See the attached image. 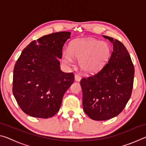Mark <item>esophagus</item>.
<instances>
[{"label":"esophagus","mask_w":146,"mask_h":146,"mask_svg":"<svg viewBox=\"0 0 146 146\" xmlns=\"http://www.w3.org/2000/svg\"><path fill=\"white\" fill-rule=\"evenodd\" d=\"M75 79L76 81H80L81 80V76L80 75H78V74H76L75 75Z\"/></svg>","instance_id":"esophagus-1"}]
</instances>
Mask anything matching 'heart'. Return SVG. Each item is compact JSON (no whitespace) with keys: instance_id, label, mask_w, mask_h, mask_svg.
<instances>
[{"instance_id":"1","label":"heart","mask_w":146,"mask_h":146,"mask_svg":"<svg viewBox=\"0 0 146 146\" xmlns=\"http://www.w3.org/2000/svg\"><path fill=\"white\" fill-rule=\"evenodd\" d=\"M110 55L111 48L108 43L93 38L81 39L71 44L70 51L63 52V58L68 64L72 62V57L79 59L83 71L94 73L104 67Z\"/></svg>"}]
</instances>
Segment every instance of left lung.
I'll use <instances>...</instances> for the list:
<instances>
[{"label":"left lung","mask_w":146,"mask_h":146,"mask_svg":"<svg viewBox=\"0 0 146 146\" xmlns=\"http://www.w3.org/2000/svg\"><path fill=\"white\" fill-rule=\"evenodd\" d=\"M113 51L108 62L97 73L82 78L83 109L95 120H106L122 111L131 97L135 69L125 46L108 36Z\"/></svg>","instance_id":"obj_1"}]
</instances>
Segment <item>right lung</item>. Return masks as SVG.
<instances>
[{
  "instance_id": "1",
  "label": "right lung",
  "mask_w": 146,
  "mask_h": 146,
  "mask_svg": "<svg viewBox=\"0 0 146 146\" xmlns=\"http://www.w3.org/2000/svg\"><path fill=\"white\" fill-rule=\"evenodd\" d=\"M70 35L68 31L44 35L22 51L14 67L12 90L26 114L48 118L58 111L64 93L75 78L73 73L60 70L58 60Z\"/></svg>"
}]
</instances>
